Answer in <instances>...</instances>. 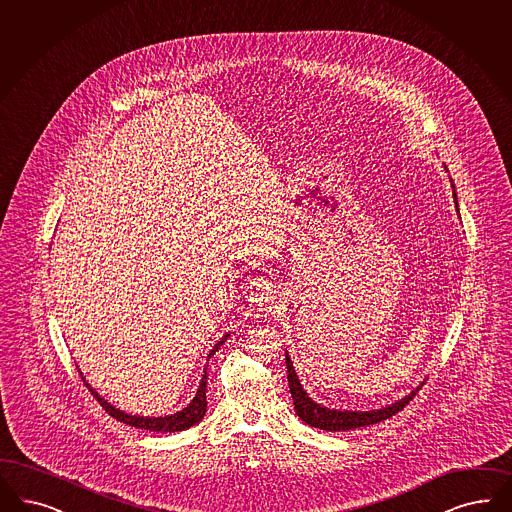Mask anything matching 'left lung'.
I'll return each instance as SVG.
<instances>
[{"mask_svg": "<svg viewBox=\"0 0 512 512\" xmlns=\"http://www.w3.org/2000/svg\"><path fill=\"white\" fill-rule=\"evenodd\" d=\"M455 195V193H454ZM455 203H457V195H455ZM286 357V372H288V387L292 393V400H294V410L300 416L302 421H305L309 427H317L322 431H349V429H359V427H368L379 423L387 417L395 416L400 410H404V406L410 404V400L416 397V389L412 395H408L402 400H398L395 404L381 408V410H374V412H338V410H328L322 408L319 404H315L311 398L307 397V393L303 391L302 383L296 376V370L290 362L288 353Z\"/></svg>", "mask_w": 512, "mask_h": 512, "instance_id": "left-lung-1", "label": "left lung"}]
</instances>
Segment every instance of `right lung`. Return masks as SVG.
Here are the masks:
<instances>
[{"label": "right lung", "instance_id": "obj_1", "mask_svg": "<svg viewBox=\"0 0 512 512\" xmlns=\"http://www.w3.org/2000/svg\"><path fill=\"white\" fill-rule=\"evenodd\" d=\"M226 340H228V336L218 341V343H216V347L210 351L209 357H212V355L220 349V345H222ZM81 379H83V383L87 385V389L91 391V395H95L96 400L100 402V406H102L110 416L115 417V419H117V421H121V423H127V425H131V427H136V429H146V431H163V433L186 431V429H190L193 425H197V423L205 417V412H207V372H205V376L201 379L199 391H197L195 398L191 400L190 406H188V408H184L182 412L174 414V416L167 417H138L129 416V414H125V412H119V410H115L112 404H108L104 398L98 397L95 393V389H91V385L85 381V378Z\"/></svg>", "mask_w": 512, "mask_h": 512}]
</instances>
